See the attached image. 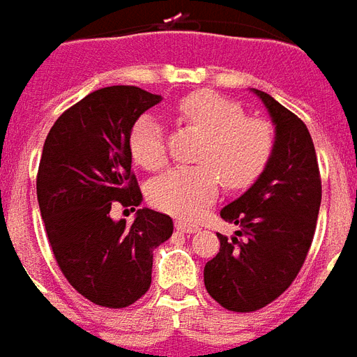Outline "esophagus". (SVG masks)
Segmentation results:
<instances>
[{"mask_svg": "<svg viewBox=\"0 0 357 357\" xmlns=\"http://www.w3.org/2000/svg\"><path fill=\"white\" fill-rule=\"evenodd\" d=\"M174 229L184 232V234H194V232H198L199 227L196 223H188V221H176V223H174Z\"/></svg>", "mask_w": 357, "mask_h": 357, "instance_id": "34e87169", "label": "esophagus"}]
</instances>
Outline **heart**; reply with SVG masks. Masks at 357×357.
Listing matches in <instances>:
<instances>
[{
  "instance_id": "obj_1",
  "label": "heart",
  "mask_w": 357,
  "mask_h": 357,
  "mask_svg": "<svg viewBox=\"0 0 357 357\" xmlns=\"http://www.w3.org/2000/svg\"><path fill=\"white\" fill-rule=\"evenodd\" d=\"M183 125L204 134L196 161L176 167L151 181L148 199L159 211L181 219L198 215L219 190V178L229 190H244L264 174L277 146L271 121L250 117L244 107L213 90H196L173 105ZM128 150L134 163L158 171L167 163L165 136L153 117L144 115L130 128Z\"/></svg>"
}]
</instances>
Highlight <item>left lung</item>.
I'll use <instances>...</instances> for the list:
<instances>
[{"instance_id": "obj_1", "label": "left lung", "mask_w": 357, "mask_h": 357, "mask_svg": "<svg viewBox=\"0 0 357 357\" xmlns=\"http://www.w3.org/2000/svg\"><path fill=\"white\" fill-rule=\"evenodd\" d=\"M271 115L277 146L269 167L238 199L221 209L238 225L204 269L209 296L225 310L250 313L277 300L300 273L313 242L321 174L307 126L292 111L255 90Z\"/></svg>"}]
</instances>
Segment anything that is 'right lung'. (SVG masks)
Masks as SVG:
<instances>
[{
    "label": "right lung",
    "mask_w": 357,
    "mask_h": 357,
    "mask_svg": "<svg viewBox=\"0 0 357 357\" xmlns=\"http://www.w3.org/2000/svg\"><path fill=\"white\" fill-rule=\"evenodd\" d=\"M159 100L138 86L96 90L63 111L44 142L36 192L50 246L70 287L102 307H128L148 292L153 250L173 234V219L148 207L132 225L109 215L142 202L128 136Z\"/></svg>",
    "instance_id": "obj_1"
}]
</instances>
